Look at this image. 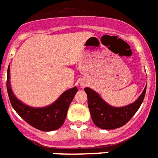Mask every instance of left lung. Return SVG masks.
Listing matches in <instances>:
<instances>
[{"label": "left lung", "instance_id": "left-lung-1", "mask_svg": "<svg viewBox=\"0 0 158 158\" xmlns=\"http://www.w3.org/2000/svg\"><path fill=\"white\" fill-rule=\"evenodd\" d=\"M84 90L87 94L89 110L94 124L102 129H115L126 124L140 108L145 96L146 86L136 101L123 107L108 105L91 89L85 88Z\"/></svg>", "mask_w": 158, "mask_h": 158}]
</instances>
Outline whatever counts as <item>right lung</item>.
<instances>
[{
	"label": "right lung",
	"instance_id": "obj_1",
	"mask_svg": "<svg viewBox=\"0 0 158 158\" xmlns=\"http://www.w3.org/2000/svg\"><path fill=\"white\" fill-rule=\"evenodd\" d=\"M6 87L10 103L19 116L35 128L44 131L56 130L63 125L69 107L78 90L77 87L68 89L54 103L46 107H31L19 101L12 92L10 82V66L7 70Z\"/></svg>",
	"mask_w": 158,
	"mask_h": 158
}]
</instances>
